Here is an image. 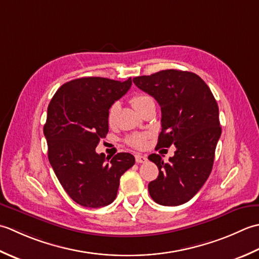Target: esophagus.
<instances>
[{
  "instance_id": "esophagus-1",
  "label": "esophagus",
  "mask_w": 259,
  "mask_h": 259,
  "mask_svg": "<svg viewBox=\"0 0 259 259\" xmlns=\"http://www.w3.org/2000/svg\"><path fill=\"white\" fill-rule=\"evenodd\" d=\"M135 160H136V163H145L147 161V157L145 155H142V154H136Z\"/></svg>"
}]
</instances>
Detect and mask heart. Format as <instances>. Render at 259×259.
Returning <instances> with one entry per match:
<instances>
[{
    "instance_id": "heart-1",
    "label": "heart",
    "mask_w": 259,
    "mask_h": 259,
    "mask_svg": "<svg viewBox=\"0 0 259 259\" xmlns=\"http://www.w3.org/2000/svg\"><path fill=\"white\" fill-rule=\"evenodd\" d=\"M151 99L152 98L150 96H147V95L139 94V95H135L134 97H132L131 104L136 110H139L142 105H144L146 102H149V100H151ZM117 109H118L117 104H113L112 106L109 107L108 113H107V120L109 124H112L114 122L116 113H117ZM146 140H147L146 134H134L131 137H128L127 143L131 146L136 147V149H143V147L146 145Z\"/></svg>"
}]
</instances>
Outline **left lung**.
Returning a JSON list of instances; mask_svg holds the SVG:
<instances>
[{
	"label": "left lung",
	"instance_id": "left-lung-1",
	"mask_svg": "<svg viewBox=\"0 0 259 259\" xmlns=\"http://www.w3.org/2000/svg\"><path fill=\"white\" fill-rule=\"evenodd\" d=\"M133 81L161 106L162 131L156 149L176 146L167 163L155 153L149 156L159 167V177L149 183L150 196L168 207L186 203L212 170L221 135L217 102L207 83L190 71L167 69L135 77Z\"/></svg>",
	"mask_w": 259,
	"mask_h": 259
}]
</instances>
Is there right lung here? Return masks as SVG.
<instances>
[{"label": "right lung", "mask_w": 259, "mask_h": 259, "mask_svg": "<svg viewBox=\"0 0 259 259\" xmlns=\"http://www.w3.org/2000/svg\"><path fill=\"white\" fill-rule=\"evenodd\" d=\"M131 86L132 78L73 79L58 89L48 106L44 134L49 162L68 196L82 207L112 203L120 177L135 163L130 153H117L110 159L95 151L108 133L109 107Z\"/></svg>", "instance_id": "1"}]
</instances>
